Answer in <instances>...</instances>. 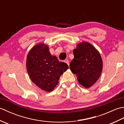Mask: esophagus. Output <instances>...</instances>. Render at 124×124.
I'll list each match as a JSON object with an SVG mask.
<instances>
[{
	"label": "esophagus",
	"instance_id": "1",
	"mask_svg": "<svg viewBox=\"0 0 124 124\" xmlns=\"http://www.w3.org/2000/svg\"><path fill=\"white\" fill-rule=\"evenodd\" d=\"M64 62L66 63H67L68 65H69V60H64Z\"/></svg>",
	"mask_w": 124,
	"mask_h": 124
}]
</instances>
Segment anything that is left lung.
Returning <instances> with one entry per match:
<instances>
[{"label":"left lung","instance_id":"1","mask_svg":"<svg viewBox=\"0 0 124 124\" xmlns=\"http://www.w3.org/2000/svg\"><path fill=\"white\" fill-rule=\"evenodd\" d=\"M73 52L74 59L70 63V70L77 75L80 85L89 88L101 76L103 68L101 55L92 45L84 41L78 44Z\"/></svg>","mask_w":124,"mask_h":124}]
</instances>
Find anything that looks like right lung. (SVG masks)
<instances>
[{
    "label": "right lung",
    "mask_w": 124,
    "mask_h": 124,
    "mask_svg": "<svg viewBox=\"0 0 124 124\" xmlns=\"http://www.w3.org/2000/svg\"><path fill=\"white\" fill-rule=\"evenodd\" d=\"M26 66L32 82L46 92L53 90L61 75L69 68L67 63L52 56L48 46L43 43L36 45L29 52Z\"/></svg>",
    "instance_id": "obj_1"
}]
</instances>
